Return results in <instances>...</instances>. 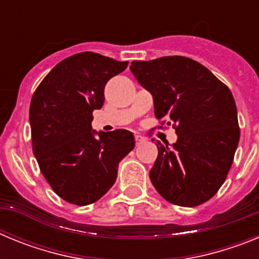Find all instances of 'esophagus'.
Returning <instances> with one entry per match:
<instances>
[{
  "mask_svg": "<svg viewBox=\"0 0 259 259\" xmlns=\"http://www.w3.org/2000/svg\"><path fill=\"white\" fill-rule=\"evenodd\" d=\"M135 140H136V144L139 145V144H141L145 141V137L141 136V135H135Z\"/></svg>",
  "mask_w": 259,
  "mask_h": 259,
  "instance_id": "34e87169",
  "label": "esophagus"
}]
</instances>
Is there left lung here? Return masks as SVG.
<instances>
[{"label": "left lung", "instance_id": "left-lung-1", "mask_svg": "<svg viewBox=\"0 0 259 259\" xmlns=\"http://www.w3.org/2000/svg\"><path fill=\"white\" fill-rule=\"evenodd\" d=\"M130 68L153 96L155 116L170 119L178 134L172 145L155 143L158 157L149 172L154 188L179 206L206 202L226 180L239 145L232 93L211 71L187 57L134 61Z\"/></svg>", "mask_w": 259, "mask_h": 259}]
</instances>
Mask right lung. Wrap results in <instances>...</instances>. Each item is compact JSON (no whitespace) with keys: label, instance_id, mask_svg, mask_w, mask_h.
<instances>
[{"label":"right lung","instance_id":"1","mask_svg":"<svg viewBox=\"0 0 259 259\" xmlns=\"http://www.w3.org/2000/svg\"><path fill=\"white\" fill-rule=\"evenodd\" d=\"M97 53L84 52L53 67L29 106L32 149L53 191L79 206L96 202L116 180L118 164L135 148L134 134L92 130L106 83L127 68Z\"/></svg>","mask_w":259,"mask_h":259}]
</instances>
